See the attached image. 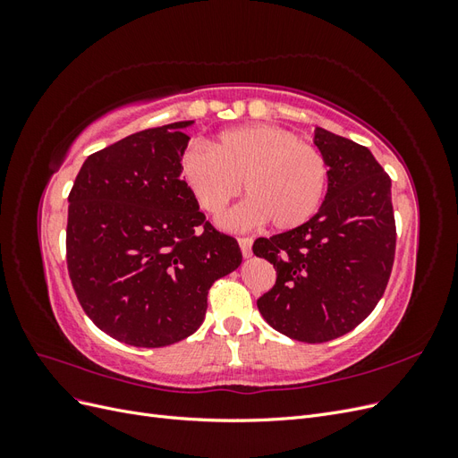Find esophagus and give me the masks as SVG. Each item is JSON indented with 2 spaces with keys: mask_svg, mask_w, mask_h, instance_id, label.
Segmentation results:
<instances>
[{
  "mask_svg": "<svg viewBox=\"0 0 458 458\" xmlns=\"http://www.w3.org/2000/svg\"><path fill=\"white\" fill-rule=\"evenodd\" d=\"M239 246H241V252H242L244 258L252 256V239L250 237H241Z\"/></svg>",
  "mask_w": 458,
  "mask_h": 458,
  "instance_id": "34e87169",
  "label": "esophagus"
}]
</instances>
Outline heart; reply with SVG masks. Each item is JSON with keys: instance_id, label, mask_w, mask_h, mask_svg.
<instances>
[{"instance_id": "obj_1", "label": "heart", "mask_w": 458, "mask_h": 458, "mask_svg": "<svg viewBox=\"0 0 458 458\" xmlns=\"http://www.w3.org/2000/svg\"><path fill=\"white\" fill-rule=\"evenodd\" d=\"M179 175L206 214L219 216L241 195L248 200L221 219L227 229H250L269 219L275 229H296L317 214L328 185L323 152L276 126L221 131L212 150L192 145L179 157Z\"/></svg>"}]
</instances>
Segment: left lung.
<instances>
[{
    "instance_id": "obj_1",
    "label": "left lung",
    "mask_w": 458,
    "mask_h": 458,
    "mask_svg": "<svg viewBox=\"0 0 458 458\" xmlns=\"http://www.w3.org/2000/svg\"><path fill=\"white\" fill-rule=\"evenodd\" d=\"M315 145L328 165L318 212L296 229L256 239L252 250L276 271L258 300L281 335L308 344L344 336L377 308L395 258L392 179L372 152L323 128Z\"/></svg>"
}]
</instances>
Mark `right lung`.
I'll return each mask as SVG.
<instances>
[{
    "mask_svg": "<svg viewBox=\"0 0 458 458\" xmlns=\"http://www.w3.org/2000/svg\"><path fill=\"white\" fill-rule=\"evenodd\" d=\"M189 122L150 128L88 157L68 195L66 266L81 310L135 348L185 340L208 290L242 261L179 175Z\"/></svg>",
    "mask_w": 458,
    "mask_h": 458,
    "instance_id": "right-lung-1",
    "label": "right lung"
}]
</instances>
